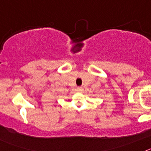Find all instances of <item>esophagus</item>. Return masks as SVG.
I'll return each instance as SVG.
<instances>
[{"label": "esophagus", "instance_id": "34e87169", "mask_svg": "<svg viewBox=\"0 0 151 151\" xmlns=\"http://www.w3.org/2000/svg\"><path fill=\"white\" fill-rule=\"evenodd\" d=\"M76 91L82 92V91H83V88H76Z\"/></svg>", "mask_w": 151, "mask_h": 151}]
</instances>
